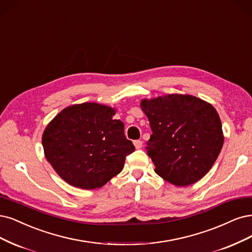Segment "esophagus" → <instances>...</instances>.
<instances>
[{
    "mask_svg": "<svg viewBox=\"0 0 252 252\" xmlns=\"http://www.w3.org/2000/svg\"><path fill=\"white\" fill-rule=\"evenodd\" d=\"M133 144H134V146H135V148H136V149H140V148H142V146H143V142H142V141H140V140H136V141H134V142H133Z\"/></svg>",
    "mask_w": 252,
    "mask_h": 252,
    "instance_id": "1",
    "label": "esophagus"
}]
</instances>
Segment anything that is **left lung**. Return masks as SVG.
<instances>
[{
  "instance_id": "1",
  "label": "left lung",
  "mask_w": 252,
  "mask_h": 252,
  "mask_svg": "<svg viewBox=\"0 0 252 252\" xmlns=\"http://www.w3.org/2000/svg\"><path fill=\"white\" fill-rule=\"evenodd\" d=\"M152 134L146 150L155 173L170 184H195L209 172L222 149L224 136L212 104L190 94H173L143 100Z\"/></svg>"
}]
</instances>
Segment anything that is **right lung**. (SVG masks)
Masks as SVG:
<instances>
[{
  "label": "right lung",
  "instance_id": "1",
  "mask_svg": "<svg viewBox=\"0 0 252 252\" xmlns=\"http://www.w3.org/2000/svg\"><path fill=\"white\" fill-rule=\"evenodd\" d=\"M116 110L98 103L68 106L42 134L47 160L65 182L84 189L101 188L123 170L135 148L126 138Z\"/></svg>",
  "mask_w": 252,
  "mask_h": 252
}]
</instances>
